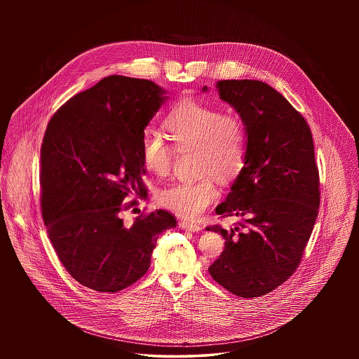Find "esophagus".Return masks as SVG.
I'll list each match as a JSON object with an SVG mask.
<instances>
[{
	"mask_svg": "<svg viewBox=\"0 0 359 359\" xmlns=\"http://www.w3.org/2000/svg\"><path fill=\"white\" fill-rule=\"evenodd\" d=\"M179 226L183 230H188V231H201L202 230V226H199L198 223L188 222V221H180Z\"/></svg>",
	"mask_w": 359,
	"mask_h": 359,
	"instance_id": "34e87169",
	"label": "esophagus"
}]
</instances>
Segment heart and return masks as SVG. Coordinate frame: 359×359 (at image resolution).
Segmentation results:
<instances>
[{
  "instance_id": "b5f03b06",
  "label": "heart",
  "mask_w": 359,
  "mask_h": 359,
  "mask_svg": "<svg viewBox=\"0 0 359 359\" xmlns=\"http://www.w3.org/2000/svg\"><path fill=\"white\" fill-rule=\"evenodd\" d=\"M165 126L179 152H198V175L205 176L163 188L157 201L183 218H199L219 195L208 175L229 182L243 167L248 144L245 122L236 113H222L214 106L184 100L170 113ZM141 156L148 171L165 176L171 171L175 149L157 130L148 129L141 138Z\"/></svg>"
}]
</instances>
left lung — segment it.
Here are the masks:
<instances>
[{
  "mask_svg": "<svg viewBox=\"0 0 359 359\" xmlns=\"http://www.w3.org/2000/svg\"><path fill=\"white\" fill-rule=\"evenodd\" d=\"M217 88L245 122L248 144L243 167L215 208L242 222L205 227L226 241L208 272L239 297H258L294 273L313 230L320 203L313 140L306 118L273 87L231 79Z\"/></svg>",
  "mask_w": 359,
  "mask_h": 359,
  "instance_id": "8db88e82",
  "label": "left lung"
}]
</instances>
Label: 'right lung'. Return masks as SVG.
Instances as JSON below:
<instances>
[{"mask_svg": "<svg viewBox=\"0 0 359 359\" xmlns=\"http://www.w3.org/2000/svg\"><path fill=\"white\" fill-rule=\"evenodd\" d=\"M152 81L111 75L52 116L40 149L41 214L55 252L78 283L118 292L151 265L158 234L176 227L165 210L125 227L128 195H144L141 138L167 100Z\"/></svg>", "mask_w": 359, "mask_h": 359, "instance_id": "right-lung-1", "label": "right lung"}]
</instances>
